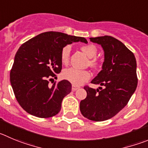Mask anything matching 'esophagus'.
I'll use <instances>...</instances> for the list:
<instances>
[{
    "label": "esophagus",
    "mask_w": 148,
    "mask_h": 148,
    "mask_svg": "<svg viewBox=\"0 0 148 148\" xmlns=\"http://www.w3.org/2000/svg\"><path fill=\"white\" fill-rule=\"evenodd\" d=\"M79 87H77V86H75V85H72V88H71V89H72V90L73 91H75V90H77V89H79Z\"/></svg>",
    "instance_id": "1"
}]
</instances>
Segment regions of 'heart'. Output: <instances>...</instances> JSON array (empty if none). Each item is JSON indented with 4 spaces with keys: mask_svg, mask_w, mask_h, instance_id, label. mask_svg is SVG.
<instances>
[{
    "mask_svg": "<svg viewBox=\"0 0 148 148\" xmlns=\"http://www.w3.org/2000/svg\"><path fill=\"white\" fill-rule=\"evenodd\" d=\"M81 49L90 58H94L97 53V49L93 45H84L81 47ZM70 52L71 47L69 45L64 47L62 49L60 58L63 64H67L69 62ZM90 65L92 66H96L98 65V61L96 59H92L90 60ZM62 77L64 79L71 82L73 85H80L90 78V74L88 71L77 69L75 68H69L63 71Z\"/></svg>",
    "mask_w": 148,
    "mask_h": 148,
    "instance_id": "obj_1",
    "label": "heart"
}]
</instances>
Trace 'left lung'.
Here are the masks:
<instances>
[{
    "label": "left lung",
    "mask_w": 148,
    "mask_h": 148,
    "mask_svg": "<svg viewBox=\"0 0 148 148\" xmlns=\"http://www.w3.org/2000/svg\"><path fill=\"white\" fill-rule=\"evenodd\" d=\"M90 41L101 45L103 50L101 71L91 81L103 88L84 87L87 97L80 101L79 109L85 118L103 121L123 109L136 90V61L133 52L114 37L99 36Z\"/></svg>",
    "instance_id": "8db88e82"
}]
</instances>
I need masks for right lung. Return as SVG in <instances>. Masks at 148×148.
Segmentation results:
<instances>
[{
    "instance_id": "add662e5",
    "label": "right lung",
    "mask_w": 148,
    "mask_h": 148,
    "mask_svg": "<svg viewBox=\"0 0 148 148\" xmlns=\"http://www.w3.org/2000/svg\"><path fill=\"white\" fill-rule=\"evenodd\" d=\"M78 41L88 43L83 37L49 31L30 38L19 48L10 82L18 103L27 113L46 118L60 111L63 98L71 91V84L63 79L49 86L48 79L61 71L63 48Z\"/></svg>"
}]
</instances>
